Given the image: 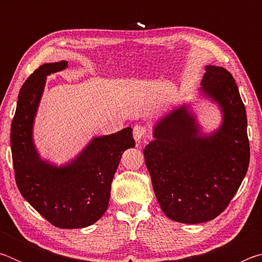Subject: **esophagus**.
I'll return each mask as SVG.
<instances>
[{"label":"esophagus","mask_w":262,"mask_h":262,"mask_svg":"<svg viewBox=\"0 0 262 262\" xmlns=\"http://www.w3.org/2000/svg\"><path fill=\"white\" fill-rule=\"evenodd\" d=\"M145 133H147V128L144 126L136 125L134 126V128H133V135H134L135 141H140L142 137L145 135Z\"/></svg>","instance_id":"1"}]
</instances>
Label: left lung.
<instances>
[{
	"label": "left lung",
	"mask_w": 262,
	"mask_h": 262,
	"mask_svg": "<svg viewBox=\"0 0 262 262\" xmlns=\"http://www.w3.org/2000/svg\"><path fill=\"white\" fill-rule=\"evenodd\" d=\"M202 91L220 104L223 125L202 136L180 107L154 128L144 159L159 206L168 219L198 224L216 219L236 195L250 164L245 105L228 70L208 66Z\"/></svg>",
	"instance_id": "1"
}]
</instances>
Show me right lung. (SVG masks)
<instances>
[{
    "label": "right lung",
    "mask_w": 262,
    "mask_h": 262,
    "mask_svg": "<svg viewBox=\"0 0 262 262\" xmlns=\"http://www.w3.org/2000/svg\"><path fill=\"white\" fill-rule=\"evenodd\" d=\"M67 61L45 63L21 86L11 122L10 144L15 180L20 194L42 217L60 229L85 228L107 210L111 184L121 156L135 147L133 129L96 137L67 166L42 162L32 142V125L46 76L67 67Z\"/></svg>",
    "instance_id": "1"
}]
</instances>
